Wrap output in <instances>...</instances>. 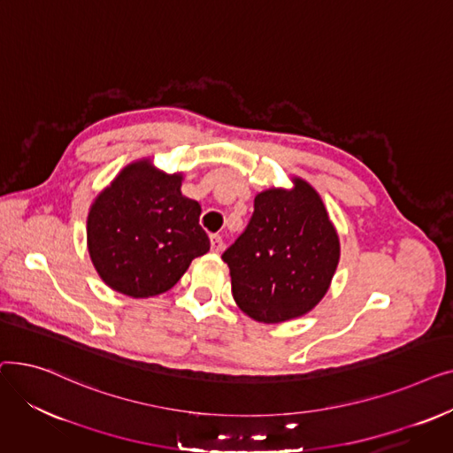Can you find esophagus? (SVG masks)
Segmentation results:
<instances>
[{
    "mask_svg": "<svg viewBox=\"0 0 453 453\" xmlns=\"http://www.w3.org/2000/svg\"><path fill=\"white\" fill-rule=\"evenodd\" d=\"M224 250V241L220 234H211V251L212 253H220Z\"/></svg>",
    "mask_w": 453,
    "mask_h": 453,
    "instance_id": "34e87169",
    "label": "esophagus"
}]
</instances>
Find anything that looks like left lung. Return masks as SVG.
Masks as SVG:
<instances>
[{
    "label": "left lung",
    "instance_id": "8db88e82",
    "mask_svg": "<svg viewBox=\"0 0 453 453\" xmlns=\"http://www.w3.org/2000/svg\"><path fill=\"white\" fill-rule=\"evenodd\" d=\"M294 183L257 195L250 224L222 255L233 299L260 323L311 312L340 260L338 233L319 195L299 178Z\"/></svg>",
    "mask_w": 453,
    "mask_h": 453
}]
</instances>
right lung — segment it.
Returning a JSON list of instances; mask_svg holds the SVG:
<instances>
[{
    "mask_svg": "<svg viewBox=\"0 0 453 453\" xmlns=\"http://www.w3.org/2000/svg\"><path fill=\"white\" fill-rule=\"evenodd\" d=\"M181 174L150 161L128 165L88 214V251L101 279L119 294L152 297L171 290L193 258L209 251L202 207L181 195Z\"/></svg>",
    "mask_w": 453,
    "mask_h": 453,
    "instance_id": "1",
    "label": "right lung"
}]
</instances>
